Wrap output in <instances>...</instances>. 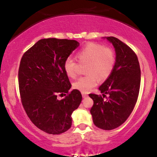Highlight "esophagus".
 <instances>
[{
	"instance_id": "1",
	"label": "esophagus",
	"mask_w": 157,
	"mask_h": 157,
	"mask_svg": "<svg viewBox=\"0 0 157 157\" xmlns=\"http://www.w3.org/2000/svg\"><path fill=\"white\" fill-rule=\"evenodd\" d=\"M82 96H83V98H86L88 96V94H85V93H82Z\"/></svg>"
}]
</instances>
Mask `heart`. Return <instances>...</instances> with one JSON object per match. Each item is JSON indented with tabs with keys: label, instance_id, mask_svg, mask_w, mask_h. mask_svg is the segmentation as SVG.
Masks as SVG:
<instances>
[{
	"label": "heart",
	"instance_id": "b5f03b06",
	"mask_svg": "<svg viewBox=\"0 0 157 157\" xmlns=\"http://www.w3.org/2000/svg\"><path fill=\"white\" fill-rule=\"evenodd\" d=\"M76 58L81 63H87V75L79 78L74 83L75 89L87 93L97 85L98 80L105 81L111 76L115 66V54L109 47L97 43H88L76 53ZM78 63L71 57L66 58L63 68L66 75L75 78L78 73Z\"/></svg>",
	"mask_w": 157,
	"mask_h": 157
}]
</instances>
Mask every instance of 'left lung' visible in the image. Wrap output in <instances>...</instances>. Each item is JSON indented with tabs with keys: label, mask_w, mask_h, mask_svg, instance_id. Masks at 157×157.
<instances>
[{
	"label": "left lung",
	"mask_w": 157,
	"mask_h": 157,
	"mask_svg": "<svg viewBox=\"0 0 157 157\" xmlns=\"http://www.w3.org/2000/svg\"><path fill=\"white\" fill-rule=\"evenodd\" d=\"M106 39L115 48V66L111 76L98 88L103 96L89 94L94 101L90 112L97 127L111 130L126 121L136 105L141 69L137 56L129 46L113 36Z\"/></svg>",
	"instance_id": "left-lung-1"
}]
</instances>
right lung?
<instances>
[{
    "instance_id": "1",
    "label": "right lung",
    "mask_w": 157,
    "mask_h": 157,
    "mask_svg": "<svg viewBox=\"0 0 157 157\" xmlns=\"http://www.w3.org/2000/svg\"><path fill=\"white\" fill-rule=\"evenodd\" d=\"M79 46L75 40L44 38L21 58L18 69L19 91L25 113L36 126L49 134L66 132L72 124L73 111L82 96L71 87L63 68L66 58ZM58 94H64L61 100Z\"/></svg>"
}]
</instances>
